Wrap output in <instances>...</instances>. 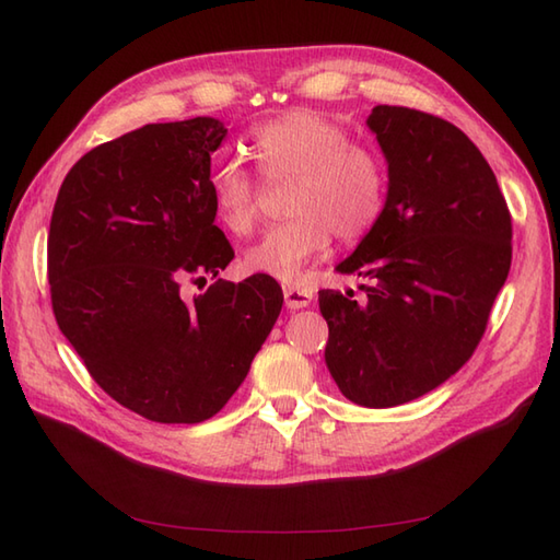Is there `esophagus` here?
<instances>
[{"label":"esophagus","mask_w":560,"mask_h":560,"mask_svg":"<svg viewBox=\"0 0 560 560\" xmlns=\"http://www.w3.org/2000/svg\"><path fill=\"white\" fill-rule=\"evenodd\" d=\"M283 299H287V307H291V311H299V307H305L311 305L313 301V289H305V287H283Z\"/></svg>","instance_id":"1"}]
</instances>
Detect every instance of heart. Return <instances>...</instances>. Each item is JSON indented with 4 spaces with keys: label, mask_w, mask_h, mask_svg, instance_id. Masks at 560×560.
<instances>
[{
    "label": "heart",
    "mask_w": 560,
    "mask_h": 560,
    "mask_svg": "<svg viewBox=\"0 0 560 560\" xmlns=\"http://www.w3.org/2000/svg\"><path fill=\"white\" fill-rule=\"evenodd\" d=\"M253 156L267 183L291 180L283 211L289 221L259 237L245 253L247 269L295 279L319 257L335 233L355 243L385 209L387 173L373 149L353 144L331 117L295 108L253 129ZM211 199L225 229L245 235L257 219L259 183L241 163L225 161L211 173Z\"/></svg>",
    "instance_id": "heart-1"
}]
</instances>
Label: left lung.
Masks as SVG:
<instances>
[{
  "mask_svg": "<svg viewBox=\"0 0 560 560\" xmlns=\"http://www.w3.org/2000/svg\"><path fill=\"white\" fill-rule=\"evenodd\" d=\"M385 209L337 267L353 291H319L325 361L341 395L371 409L423 397L471 359L513 261V217L491 165L443 117L375 105Z\"/></svg>",
  "mask_w": 560,
  "mask_h": 560,
  "instance_id": "8db88e82",
  "label": "left lung"
}]
</instances>
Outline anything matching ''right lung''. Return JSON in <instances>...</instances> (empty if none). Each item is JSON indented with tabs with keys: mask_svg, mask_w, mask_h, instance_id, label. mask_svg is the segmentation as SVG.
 <instances>
[{
	"mask_svg": "<svg viewBox=\"0 0 560 560\" xmlns=\"http://www.w3.org/2000/svg\"><path fill=\"white\" fill-rule=\"evenodd\" d=\"M225 132L192 117L105 141L67 173L52 209L57 325L103 392L156 423L219 413L283 305L269 273L219 279L235 257L211 199V153Z\"/></svg>",
	"mask_w": 560,
	"mask_h": 560,
	"instance_id": "1",
	"label": "right lung"
}]
</instances>
